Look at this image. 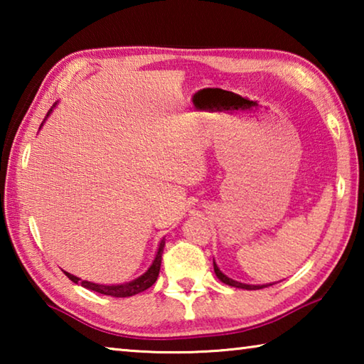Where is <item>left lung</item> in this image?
<instances>
[{"label": "left lung", "instance_id": "obj_1", "mask_svg": "<svg viewBox=\"0 0 364 364\" xmlns=\"http://www.w3.org/2000/svg\"><path fill=\"white\" fill-rule=\"evenodd\" d=\"M213 269H215V274H217V278L221 281V282H225V284H228V286H231V287H237V289H247V291H255V289H263V287H267V286H273V284H267V286H254V284H244V282H239V281H234V279H231V278H228V276L223 273V271H221L220 268H218V264L215 263V260H213Z\"/></svg>", "mask_w": 364, "mask_h": 364}]
</instances>
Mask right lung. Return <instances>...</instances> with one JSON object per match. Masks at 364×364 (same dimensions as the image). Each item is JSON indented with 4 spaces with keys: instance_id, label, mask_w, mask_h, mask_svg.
Wrapping results in <instances>:
<instances>
[{
    "instance_id": "right-lung-1",
    "label": "right lung",
    "mask_w": 364,
    "mask_h": 364,
    "mask_svg": "<svg viewBox=\"0 0 364 364\" xmlns=\"http://www.w3.org/2000/svg\"><path fill=\"white\" fill-rule=\"evenodd\" d=\"M56 104H54V106L49 109V112L46 114L43 123L46 122V119H48L49 115H51L53 109L56 107ZM43 123H41V127H43ZM164 247H165V239H162V241H160L159 249L156 252V257H154L151 267L147 268L144 273L139 276V278L133 279V281H128V282H123V284H96V282L80 279V278H77V276L67 273V271H64V273H65L67 278H69L72 282H75V284L83 286L85 289H90V291H95L97 294L110 295V297H132V295H136L139 292L146 291V289H149L154 284V282L157 281V276H159V271H160V263H162Z\"/></svg>"
}]
</instances>
